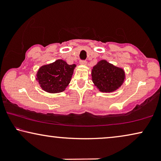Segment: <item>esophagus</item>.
<instances>
[{"instance_id":"1","label":"esophagus","mask_w":161,"mask_h":161,"mask_svg":"<svg viewBox=\"0 0 161 161\" xmlns=\"http://www.w3.org/2000/svg\"><path fill=\"white\" fill-rule=\"evenodd\" d=\"M86 61H80V64L81 65H86Z\"/></svg>"}]
</instances>
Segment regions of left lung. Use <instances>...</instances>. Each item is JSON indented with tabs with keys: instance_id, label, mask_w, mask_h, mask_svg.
<instances>
[{
	"instance_id": "obj_1",
	"label": "left lung",
	"mask_w": 161,
	"mask_h": 161,
	"mask_svg": "<svg viewBox=\"0 0 161 161\" xmlns=\"http://www.w3.org/2000/svg\"><path fill=\"white\" fill-rule=\"evenodd\" d=\"M92 82L101 92L110 93L117 90L124 83L125 72L106 60H101L92 69Z\"/></svg>"
}]
</instances>
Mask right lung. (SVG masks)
I'll return each mask as SVG.
<instances>
[{
  "label": "right lung",
  "instance_id": "add662e5",
  "mask_svg": "<svg viewBox=\"0 0 161 161\" xmlns=\"http://www.w3.org/2000/svg\"><path fill=\"white\" fill-rule=\"evenodd\" d=\"M75 64L69 65L62 59L43 65L36 73V80L42 89L48 93H60L66 89L71 80Z\"/></svg>",
  "mask_w": 161,
  "mask_h": 161
}]
</instances>
